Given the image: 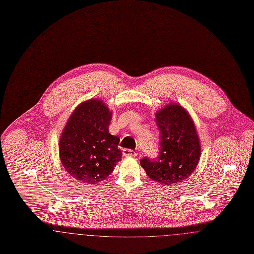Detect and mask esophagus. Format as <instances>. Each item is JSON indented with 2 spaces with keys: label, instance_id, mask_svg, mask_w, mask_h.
<instances>
[{
  "label": "esophagus",
  "instance_id": "1",
  "mask_svg": "<svg viewBox=\"0 0 254 254\" xmlns=\"http://www.w3.org/2000/svg\"><path fill=\"white\" fill-rule=\"evenodd\" d=\"M123 154H124V156H126V157H133V156H136V155H137V152L133 151L131 149H128V148H125V149L123 150Z\"/></svg>",
  "mask_w": 254,
  "mask_h": 254
}]
</instances>
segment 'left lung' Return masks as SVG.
<instances>
[{
  "mask_svg": "<svg viewBox=\"0 0 254 254\" xmlns=\"http://www.w3.org/2000/svg\"><path fill=\"white\" fill-rule=\"evenodd\" d=\"M160 131V152L156 159L143 158L140 163L147 176L162 185H178L197 167L201 145L193 121L178 104H169L156 112Z\"/></svg>",
  "mask_w": 254,
  "mask_h": 254,
  "instance_id": "8db88e82",
  "label": "left lung"
}]
</instances>
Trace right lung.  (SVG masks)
<instances>
[{
    "label": "right lung",
    "instance_id": "add662e5",
    "mask_svg": "<svg viewBox=\"0 0 254 254\" xmlns=\"http://www.w3.org/2000/svg\"><path fill=\"white\" fill-rule=\"evenodd\" d=\"M112 113L98 99L83 102L74 109L60 138V159L64 169L83 184L105 180L121 161L120 139L111 135Z\"/></svg>",
    "mask_w": 254,
    "mask_h": 254
}]
</instances>
